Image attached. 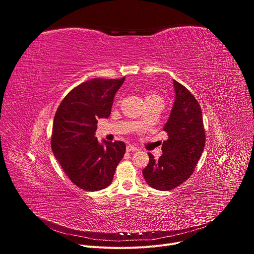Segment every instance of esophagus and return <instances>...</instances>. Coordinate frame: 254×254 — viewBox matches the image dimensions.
Wrapping results in <instances>:
<instances>
[{
    "mask_svg": "<svg viewBox=\"0 0 254 254\" xmlns=\"http://www.w3.org/2000/svg\"><path fill=\"white\" fill-rule=\"evenodd\" d=\"M137 148L134 147V146H131V144H128V146H127V152H133V151H136Z\"/></svg>",
    "mask_w": 254,
    "mask_h": 254,
    "instance_id": "1",
    "label": "esophagus"
}]
</instances>
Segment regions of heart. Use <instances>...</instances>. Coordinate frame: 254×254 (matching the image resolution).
<instances>
[{
  "label": "heart",
  "instance_id": "obj_1",
  "mask_svg": "<svg viewBox=\"0 0 254 254\" xmlns=\"http://www.w3.org/2000/svg\"><path fill=\"white\" fill-rule=\"evenodd\" d=\"M144 102L146 103H153V102H160V103H163L164 104V101L163 99L155 92H149L146 94V96H144ZM143 122L139 121L138 122V125H141Z\"/></svg>",
  "mask_w": 254,
  "mask_h": 254
}]
</instances>
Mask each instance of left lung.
I'll use <instances>...</instances> for the list:
<instances>
[{"label":"left lung","instance_id":"8db88e82","mask_svg":"<svg viewBox=\"0 0 254 254\" xmlns=\"http://www.w3.org/2000/svg\"><path fill=\"white\" fill-rule=\"evenodd\" d=\"M175 100L164 130L163 155L156 160L149 153V165L142 170L147 184L157 190L170 191L193 174L205 147V130L201 107L192 93L173 80Z\"/></svg>","mask_w":254,"mask_h":254}]
</instances>
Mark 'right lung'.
I'll return each instance as SVG.
<instances>
[{"label":"right lung","instance_id":"1","mask_svg":"<svg viewBox=\"0 0 254 254\" xmlns=\"http://www.w3.org/2000/svg\"><path fill=\"white\" fill-rule=\"evenodd\" d=\"M126 77L95 78L72 89L54 117L51 148L71 182L85 191L110 186L126 153L122 140L99 142L95 137L98 119L111 116L114 98Z\"/></svg>","mask_w":254,"mask_h":254}]
</instances>
